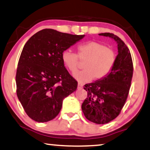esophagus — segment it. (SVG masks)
I'll return each instance as SVG.
<instances>
[{
	"label": "esophagus",
	"mask_w": 150,
	"mask_h": 150,
	"mask_svg": "<svg viewBox=\"0 0 150 150\" xmlns=\"http://www.w3.org/2000/svg\"><path fill=\"white\" fill-rule=\"evenodd\" d=\"M83 88V86L82 84H80V83H78V89H82Z\"/></svg>",
	"instance_id": "34e87169"
}]
</instances>
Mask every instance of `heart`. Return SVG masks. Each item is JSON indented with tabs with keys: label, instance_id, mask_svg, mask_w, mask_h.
Segmentation results:
<instances>
[{
	"label": "heart",
	"instance_id": "obj_1",
	"mask_svg": "<svg viewBox=\"0 0 150 150\" xmlns=\"http://www.w3.org/2000/svg\"><path fill=\"white\" fill-rule=\"evenodd\" d=\"M116 53L112 48L95 41H89L78 46L77 54L65 50L62 60L71 73H75L80 62H84V70L76 73L74 77L81 84L92 80H100L107 76L116 62Z\"/></svg>",
	"mask_w": 150,
	"mask_h": 150
}]
</instances>
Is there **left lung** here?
Here are the masks:
<instances>
[{
    "mask_svg": "<svg viewBox=\"0 0 150 150\" xmlns=\"http://www.w3.org/2000/svg\"><path fill=\"white\" fill-rule=\"evenodd\" d=\"M117 41L118 55L111 72L102 80L84 85L88 93L82 105L86 118L96 124H106L120 114L127 98L133 66L131 53L125 43L113 33H100Z\"/></svg>",
    "mask_w": 150,
    "mask_h": 150,
    "instance_id": "8db88e82",
    "label": "left lung"
}]
</instances>
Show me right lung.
<instances>
[{"instance_id":"1","label":"right lung","mask_w":150,"mask_h":150,"mask_svg":"<svg viewBox=\"0 0 150 150\" xmlns=\"http://www.w3.org/2000/svg\"><path fill=\"white\" fill-rule=\"evenodd\" d=\"M84 37L45 29L25 43L16 73L17 94L33 120H52L64 98L76 91L78 82L66 69L62 54Z\"/></svg>"}]
</instances>
